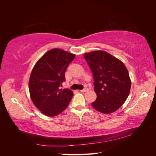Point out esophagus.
Here are the masks:
<instances>
[{
  "mask_svg": "<svg viewBox=\"0 0 156 156\" xmlns=\"http://www.w3.org/2000/svg\"><path fill=\"white\" fill-rule=\"evenodd\" d=\"M88 90V88H87V87H84L83 90H81V92H87Z\"/></svg>",
  "mask_w": 156,
  "mask_h": 156,
  "instance_id": "obj_1",
  "label": "esophagus"
}]
</instances>
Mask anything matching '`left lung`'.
<instances>
[{
    "mask_svg": "<svg viewBox=\"0 0 156 156\" xmlns=\"http://www.w3.org/2000/svg\"><path fill=\"white\" fill-rule=\"evenodd\" d=\"M94 77L97 94L92 106L105 114L113 112L129 96L131 80L124 63L107 52L96 51L84 55Z\"/></svg>",
    "mask_w": 156,
    "mask_h": 156,
    "instance_id": "1",
    "label": "left lung"
}]
</instances>
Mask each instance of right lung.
Here are the masks:
<instances>
[{"mask_svg": "<svg viewBox=\"0 0 156 156\" xmlns=\"http://www.w3.org/2000/svg\"><path fill=\"white\" fill-rule=\"evenodd\" d=\"M75 56L62 49H51L32 69L29 79L31 100L46 116L60 114L72 100L73 92L68 88L60 89V87L65 81L66 70Z\"/></svg>", "mask_w": 156, "mask_h": 156, "instance_id": "obj_1", "label": "right lung"}]
</instances>
